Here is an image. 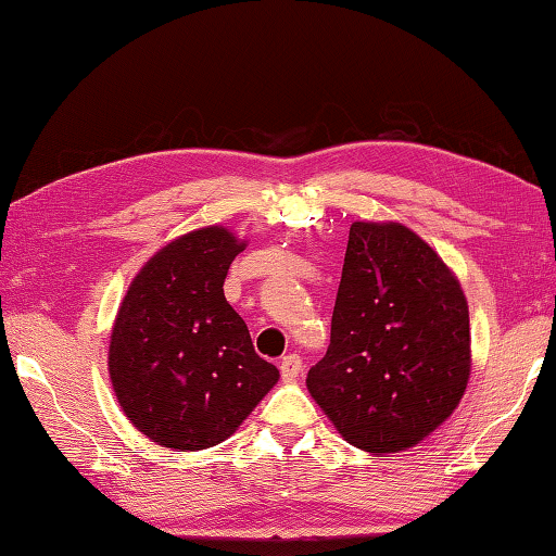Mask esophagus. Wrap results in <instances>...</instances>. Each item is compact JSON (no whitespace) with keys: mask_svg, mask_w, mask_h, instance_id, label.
I'll return each instance as SVG.
<instances>
[{"mask_svg":"<svg viewBox=\"0 0 556 556\" xmlns=\"http://www.w3.org/2000/svg\"><path fill=\"white\" fill-rule=\"evenodd\" d=\"M280 372H282V377H286V380H292V377H298L302 372V358H300V355L298 353L282 355Z\"/></svg>","mask_w":556,"mask_h":556,"instance_id":"esophagus-1","label":"esophagus"}]
</instances>
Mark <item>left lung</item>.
I'll return each mask as SVG.
<instances>
[{"label":"left lung","instance_id":"8db88e82","mask_svg":"<svg viewBox=\"0 0 556 556\" xmlns=\"http://www.w3.org/2000/svg\"><path fill=\"white\" fill-rule=\"evenodd\" d=\"M469 309L443 258L400 223H353L327 355L307 390L351 445L414 447L463 400Z\"/></svg>","mask_w":556,"mask_h":556}]
</instances>
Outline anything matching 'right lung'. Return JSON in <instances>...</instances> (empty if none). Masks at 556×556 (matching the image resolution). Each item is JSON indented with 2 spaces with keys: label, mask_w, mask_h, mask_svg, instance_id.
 I'll return each instance as SVG.
<instances>
[{
  "label": "right lung",
  "mask_w": 556,
  "mask_h": 556,
  "mask_svg": "<svg viewBox=\"0 0 556 556\" xmlns=\"http://www.w3.org/2000/svg\"><path fill=\"white\" fill-rule=\"evenodd\" d=\"M242 249L225 227L188 232L156 251L121 302L109 345L113 392L156 445L186 453L227 441L278 382L225 300Z\"/></svg>",
  "instance_id": "1"
}]
</instances>
